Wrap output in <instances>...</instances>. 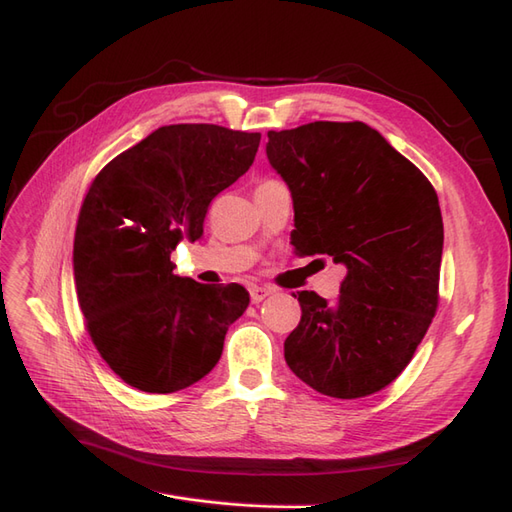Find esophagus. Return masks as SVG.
Here are the masks:
<instances>
[{"mask_svg": "<svg viewBox=\"0 0 512 512\" xmlns=\"http://www.w3.org/2000/svg\"><path fill=\"white\" fill-rule=\"evenodd\" d=\"M268 296H272V289L270 287H261V285H253L251 287V302L253 304L264 302Z\"/></svg>", "mask_w": 512, "mask_h": 512, "instance_id": "1", "label": "esophagus"}]
</instances>
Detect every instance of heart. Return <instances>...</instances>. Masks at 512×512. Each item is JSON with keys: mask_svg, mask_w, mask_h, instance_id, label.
Wrapping results in <instances>:
<instances>
[{"mask_svg": "<svg viewBox=\"0 0 512 512\" xmlns=\"http://www.w3.org/2000/svg\"><path fill=\"white\" fill-rule=\"evenodd\" d=\"M270 182H272V180H268V182H261V184H270ZM261 184H259V186H261Z\"/></svg>", "mask_w": 512, "mask_h": 512, "instance_id": "heart-1", "label": "heart"}]
</instances>
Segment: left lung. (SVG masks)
Segmentation results:
<instances>
[{
    "instance_id": "left-lung-1",
    "label": "left lung",
    "mask_w": 512,
    "mask_h": 512,
    "mask_svg": "<svg viewBox=\"0 0 512 512\" xmlns=\"http://www.w3.org/2000/svg\"><path fill=\"white\" fill-rule=\"evenodd\" d=\"M266 154L294 199L291 244L347 268L334 304L298 291L302 317L285 360L321 394L367 397L410 364L437 311L440 201L422 171L362 122L268 130Z\"/></svg>"
}]
</instances>
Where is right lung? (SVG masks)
<instances>
[{"mask_svg":"<svg viewBox=\"0 0 512 512\" xmlns=\"http://www.w3.org/2000/svg\"><path fill=\"white\" fill-rule=\"evenodd\" d=\"M259 139L216 124L163 126L87 191L72 251L77 298L102 360L128 386L169 394L199 382L251 302L238 283L173 274L171 251L201 238L210 201L253 165Z\"/></svg>","mask_w":512,"mask_h":512,"instance_id":"1","label":"right lung"}]
</instances>
